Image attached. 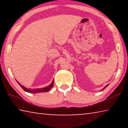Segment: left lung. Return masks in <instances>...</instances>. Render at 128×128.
Masks as SVG:
<instances>
[{
	"mask_svg": "<svg viewBox=\"0 0 128 128\" xmlns=\"http://www.w3.org/2000/svg\"><path fill=\"white\" fill-rule=\"evenodd\" d=\"M108 86V85H106V86H105V87H104V88H107V86Z\"/></svg>",
	"mask_w": 128,
	"mask_h": 128,
	"instance_id": "left-lung-1",
	"label": "left lung"
}]
</instances>
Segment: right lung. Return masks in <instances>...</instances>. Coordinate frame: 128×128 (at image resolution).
<instances>
[{
    "label": "right lung",
    "mask_w": 128,
    "mask_h": 128,
    "mask_svg": "<svg viewBox=\"0 0 128 128\" xmlns=\"http://www.w3.org/2000/svg\"><path fill=\"white\" fill-rule=\"evenodd\" d=\"M17 83L19 84L21 88H22L24 90L25 92H30V93H36V92H48V91L51 89V88L53 87L54 86V81L52 82V83L50 84V85H48L47 87L43 88H36V89H29V88H26L24 86H23L20 84V83H18L17 82Z\"/></svg>",
    "instance_id": "add662e5"
}]
</instances>
